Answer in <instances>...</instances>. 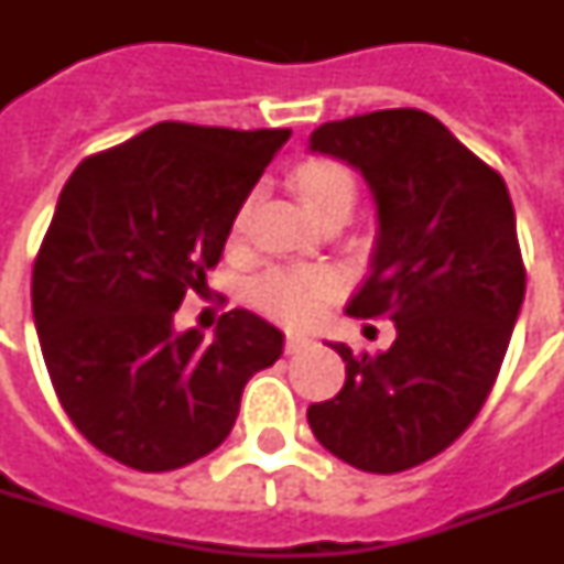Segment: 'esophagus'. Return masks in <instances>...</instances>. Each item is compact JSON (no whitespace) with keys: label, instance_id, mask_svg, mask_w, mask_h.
<instances>
[{"label":"esophagus","instance_id":"obj_1","mask_svg":"<svg viewBox=\"0 0 564 564\" xmlns=\"http://www.w3.org/2000/svg\"><path fill=\"white\" fill-rule=\"evenodd\" d=\"M307 336L304 334H286V345H283V351L286 354H299L301 348H307Z\"/></svg>","mask_w":564,"mask_h":564}]
</instances>
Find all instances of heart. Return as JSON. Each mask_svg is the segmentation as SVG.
Segmentation results:
<instances>
[{"instance_id": "b5f03b06", "label": "heart", "mask_w": 564, "mask_h": 564, "mask_svg": "<svg viewBox=\"0 0 564 564\" xmlns=\"http://www.w3.org/2000/svg\"><path fill=\"white\" fill-rule=\"evenodd\" d=\"M295 187L313 216H322L334 204L354 202V178L343 163L336 161H310L295 172ZM246 225V207L237 213L234 230ZM336 278L318 265H290V269H272L260 274L248 299L269 316L290 322V325H310L322 313L327 301L334 299Z\"/></svg>"}]
</instances>
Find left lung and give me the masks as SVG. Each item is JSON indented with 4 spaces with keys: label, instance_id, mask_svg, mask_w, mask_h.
Masks as SVG:
<instances>
[{
    "label": "left lung",
    "instance_id": "obj_1",
    "mask_svg": "<svg viewBox=\"0 0 564 564\" xmlns=\"http://www.w3.org/2000/svg\"><path fill=\"white\" fill-rule=\"evenodd\" d=\"M310 152L362 172L377 204L371 272L345 313L392 318L383 354L334 348L343 392L310 403L343 463L398 474L442 454L489 398L524 304L516 210L498 172L415 108L325 122Z\"/></svg>",
    "mask_w": 564,
    "mask_h": 564
}]
</instances>
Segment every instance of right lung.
<instances>
[{
  "mask_svg": "<svg viewBox=\"0 0 564 564\" xmlns=\"http://www.w3.org/2000/svg\"><path fill=\"white\" fill-rule=\"evenodd\" d=\"M290 128L158 122L90 154L61 189L31 274V310L57 401L78 433L137 471H172L228 438L251 377L283 334L248 310L213 339L175 330L207 295L239 207Z\"/></svg>",
  "mask_w": 564,
  "mask_h": 564,
  "instance_id": "add662e5",
  "label": "right lung"
}]
</instances>
